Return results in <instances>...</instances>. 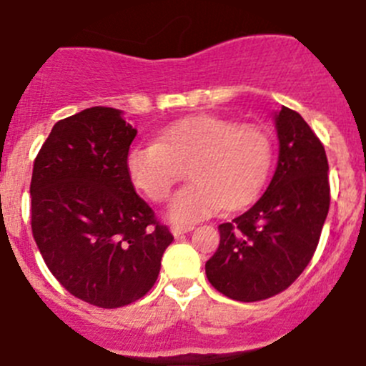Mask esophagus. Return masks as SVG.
<instances>
[{"label": "esophagus", "mask_w": 366, "mask_h": 366, "mask_svg": "<svg viewBox=\"0 0 366 366\" xmlns=\"http://www.w3.org/2000/svg\"><path fill=\"white\" fill-rule=\"evenodd\" d=\"M193 229L194 225H191V223H187V225H179V223H177V225H172V234L173 236H180V234H186Z\"/></svg>", "instance_id": "1"}]
</instances>
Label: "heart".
I'll return each mask as SVG.
<instances>
[{
  "label": "heart",
  "mask_w": 366,
  "mask_h": 366,
  "mask_svg": "<svg viewBox=\"0 0 366 366\" xmlns=\"http://www.w3.org/2000/svg\"><path fill=\"white\" fill-rule=\"evenodd\" d=\"M272 157V136L262 127L200 116L164 129L155 144L134 147L127 166L152 202L168 200L186 172L191 184L175 194L169 212L177 222H194L250 204L268 179Z\"/></svg>",
  "instance_id": "b5f03b06"
}]
</instances>
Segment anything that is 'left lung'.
<instances>
[{"mask_svg": "<svg viewBox=\"0 0 366 366\" xmlns=\"http://www.w3.org/2000/svg\"><path fill=\"white\" fill-rule=\"evenodd\" d=\"M277 169L262 197L222 223L219 244L205 262L212 288L239 302H257L297 281L318 247L331 204L324 144L299 112L275 114Z\"/></svg>", "mask_w": 366, "mask_h": 366, "instance_id": "left-lung-1", "label": "left lung"}]
</instances>
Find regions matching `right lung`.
<instances>
[{
	"label": "right lung",
	"instance_id": "obj_1",
	"mask_svg": "<svg viewBox=\"0 0 366 366\" xmlns=\"http://www.w3.org/2000/svg\"><path fill=\"white\" fill-rule=\"evenodd\" d=\"M136 134L118 109H85L55 123L31 173V232L46 266L105 310L150 292L173 241L129 175Z\"/></svg>",
	"mask_w": 366,
	"mask_h": 366
}]
</instances>
